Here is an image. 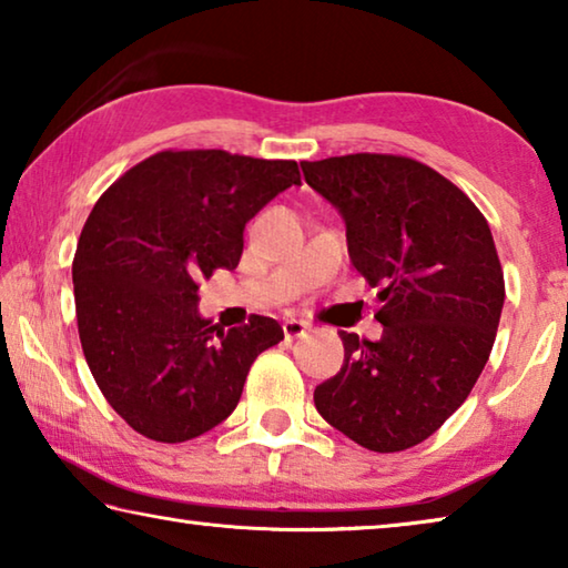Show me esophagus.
Listing matches in <instances>:
<instances>
[{"instance_id":"esophagus-1","label":"esophagus","mask_w":568,"mask_h":568,"mask_svg":"<svg viewBox=\"0 0 568 568\" xmlns=\"http://www.w3.org/2000/svg\"><path fill=\"white\" fill-rule=\"evenodd\" d=\"M311 331V325H307L305 321L301 318H285L283 321V333L287 341H295V338H303V335Z\"/></svg>"}]
</instances>
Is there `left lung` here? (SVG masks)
<instances>
[{
    "mask_svg": "<svg viewBox=\"0 0 568 568\" xmlns=\"http://www.w3.org/2000/svg\"><path fill=\"white\" fill-rule=\"evenodd\" d=\"M301 168L341 213L383 325L378 341L341 331L345 358L315 388V408L368 450L416 446L468 398L494 348L506 293L491 227L454 182L410 158L358 152Z\"/></svg>",
    "mask_w": 568,
    "mask_h": 568,
    "instance_id": "1",
    "label": "left lung"
}]
</instances>
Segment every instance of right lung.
<instances>
[{"label":"right lung","instance_id":"add662e5","mask_svg":"<svg viewBox=\"0 0 568 568\" xmlns=\"http://www.w3.org/2000/svg\"><path fill=\"white\" fill-rule=\"evenodd\" d=\"M293 185V160L168 150L92 207L72 263L77 328L102 396L138 434H207L235 410L257 355L283 341L265 315L230 331L203 318L197 283L235 271L245 225Z\"/></svg>","mask_w":568,"mask_h":568}]
</instances>
